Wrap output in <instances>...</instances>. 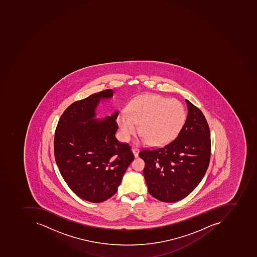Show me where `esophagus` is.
<instances>
[{
	"label": "esophagus",
	"instance_id": "1",
	"mask_svg": "<svg viewBox=\"0 0 257 257\" xmlns=\"http://www.w3.org/2000/svg\"><path fill=\"white\" fill-rule=\"evenodd\" d=\"M132 152H133L135 158H138V157H139V150H138V149H133V150H132Z\"/></svg>",
	"mask_w": 257,
	"mask_h": 257
}]
</instances>
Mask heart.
<instances>
[{
	"label": "heart",
	"instance_id": "b5f03b06",
	"mask_svg": "<svg viewBox=\"0 0 257 257\" xmlns=\"http://www.w3.org/2000/svg\"><path fill=\"white\" fill-rule=\"evenodd\" d=\"M185 119L184 106L177 99L146 95L134 99L127 111L118 114L117 122L123 140H129L139 125L143 141L151 146H161L177 137Z\"/></svg>",
	"mask_w": 257,
	"mask_h": 257
}]
</instances>
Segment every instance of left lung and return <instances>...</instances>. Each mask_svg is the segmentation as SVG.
<instances>
[{"mask_svg": "<svg viewBox=\"0 0 257 257\" xmlns=\"http://www.w3.org/2000/svg\"><path fill=\"white\" fill-rule=\"evenodd\" d=\"M184 126L174 141L161 148L143 150V170L149 193L158 200L174 202L199 185L210 163V133L204 114L186 99Z\"/></svg>", "mask_w": 257, "mask_h": 257, "instance_id": "1", "label": "left lung"}]
</instances>
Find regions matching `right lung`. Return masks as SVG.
Wrapping results in <instances>:
<instances>
[{"label": "right lung", "mask_w": 257, "mask_h": 257, "mask_svg": "<svg viewBox=\"0 0 257 257\" xmlns=\"http://www.w3.org/2000/svg\"><path fill=\"white\" fill-rule=\"evenodd\" d=\"M112 89L92 94L66 109L55 130V157L64 180L81 199L101 202L116 193L134 154L115 138L118 111L94 118L101 99Z\"/></svg>", "instance_id": "obj_1"}]
</instances>
